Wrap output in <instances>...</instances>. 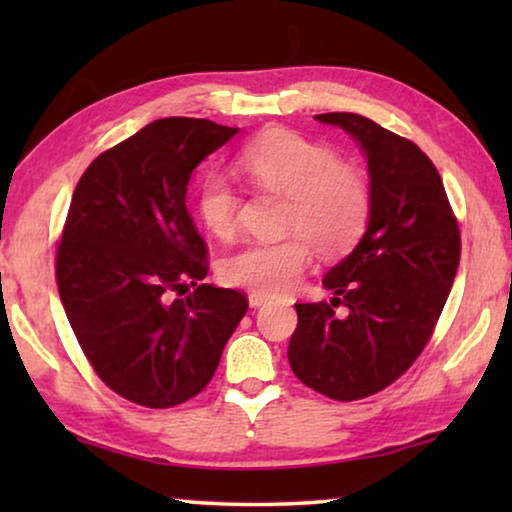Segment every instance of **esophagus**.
I'll use <instances>...</instances> for the list:
<instances>
[{"label":"esophagus","instance_id":"obj_1","mask_svg":"<svg viewBox=\"0 0 512 512\" xmlns=\"http://www.w3.org/2000/svg\"><path fill=\"white\" fill-rule=\"evenodd\" d=\"M248 302H250V307H262V305H266L268 302V298L266 296H262V293H250L248 296Z\"/></svg>","mask_w":512,"mask_h":512}]
</instances>
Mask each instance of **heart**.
<instances>
[{
	"mask_svg": "<svg viewBox=\"0 0 512 512\" xmlns=\"http://www.w3.org/2000/svg\"><path fill=\"white\" fill-rule=\"evenodd\" d=\"M237 171L248 185L287 198L280 241H253L221 264L230 287L262 296H280L300 280L316 248L323 257H341L359 244L372 216V189L357 167L343 164L329 146L300 133H262L237 155ZM239 194L230 180L210 173L198 187V214L219 239H230L239 223Z\"/></svg>",
	"mask_w": 512,
	"mask_h": 512,
	"instance_id": "heart-1",
	"label": "heart"
}]
</instances>
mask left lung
I'll use <instances>...</instances> for the list:
<instances>
[{
	"label": "left lung",
	"mask_w": 512,
	"mask_h": 512,
	"mask_svg": "<svg viewBox=\"0 0 512 512\" xmlns=\"http://www.w3.org/2000/svg\"><path fill=\"white\" fill-rule=\"evenodd\" d=\"M316 119L366 151L372 216L359 246L325 275L332 302H296L289 363L316 393L354 402L400 379L429 343L461 262V230L418 144L352 112Z\"/></svg>",
	"instance_id": "8db88e82"
}]
</instances>
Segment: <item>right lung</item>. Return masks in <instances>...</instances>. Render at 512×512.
Returning a JSON list of instances; mask_svg holds the SVG:
<instances>
[{"label": "right lung", "instance_id": "obj_1", "mask_svg": "<svg viewBox=\"0 0 512 512\" xmlns=\"http://www.w3.org/2000/svg\"><path fill=\"white\" fill-rule=\"evenodd\" d=\"M237 131L153 121L94 158L69 203L56 248L67 320L103 384L146 409L201 393L248 311L246 293L201 284L207 244L185 203L192 171Z\"/></svg>", "mask_w": 512, "mask_h": 512}]
</instances>
